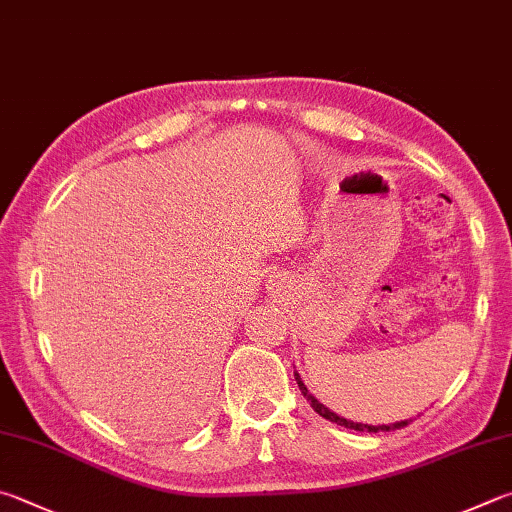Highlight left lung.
I'll return each mask as SVG.
<instances>
[{
	"label": "left lung",
	"instance_id": "1",
	"mask_svg": "<svg viewBox=\"0 0 512 512\" xmlns=\"http://www.w3.org/2000/svg\"><path fill=\"white\" fill-rule=\"evenodd\" d=\"M295 374V380H297V387H300V392L304 394V398L306 401L311 403V407L315 412H318L322 418H327V421H331V423H338V425H345L347 430H356V432H392V430H401V427H405L407 423L412 421H398V423H389V425H367V423H353V421H349V418H342V416H338L336 412H331L329 407H324L318 398H315L309 389H306V385H304V380L300 378V374H297V371H293Z\"/></svg>",
	"mask_w": 512,
	"mask_h": 512
}]
</instances>
